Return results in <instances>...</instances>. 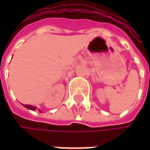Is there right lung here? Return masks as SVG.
Here are the masks:
<instances>
[{"instance_id":"1","label":"right lung","mask_w":150,"mask_h":150,"mask_svg":"<svg viewBox=\"0 0 150 150\" xmlns=\"http://www.w3.org/2000/svg\"><path fill=\"white\" fill-rule=\"evenodd\" d=\"M24 107L28 108V109H31V110H35L36 109V107H34V106H31V105H24Z\"/></svg>"}]
</instances>
